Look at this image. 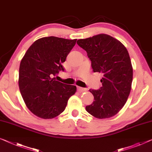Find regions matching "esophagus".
<instances>
[{
  "instance_id": "obj_1",
  "label": "esophagus",
  "mask_w": 152,
  "mask_h": 152,
  "mask_svg": "<svg viewBox=\"0 0 152 152\" xmlns=\"http://www.w3.org/2000/svg\"><path fill=\"white\" fill-rule=\"evenodd\" d=\"M87 90L86 88H81V87H77V91L79 92H86Z\"/></svg>"
}]
</instances>
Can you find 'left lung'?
Returning a JSON list of instances; mask_svg holds the SVG:
<instances>
[{
	"mask_svg": "<svg viewBox=\"0 0 152 152\" xmlns=\"http://www.w3.org/2000/svg\"><path fill=\"white\" fill-rule=\"evenodd\" d=\"M77 43L87 52L93 71L103 74L102 87L89 90L94 102L86 111L99 119L111 118L124 106L131 90L133 70L127 49L106 34L79 39Z\"/></svg>",
	"mask_w": 152,
	"mask_h": 152,
	"instance_id": "left-lung-1",
	"label": "left lung"
}]
</instances>
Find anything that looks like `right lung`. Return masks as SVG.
Returning a JSON list of instances; mask_svg holds the SVG:
<instances>
[{"mask_svg": "<svg viewBox=\"0 0 152 152\" xmlns=\"http://www.w3.org/2000/svg\"><path fill=\"white\" fill-rule=\"evenodd\" d=\"M77 39L56 37H43L32 44L21 60L18 84L26 105L42 119L59 115L69 98L77 91L75 86L56 81L62 63L76 43Z\"/></svg>", "mask_w": 152, "mask_h": 152, "instance_id": "obj_1", "label": "right lung"}]
</instances>
